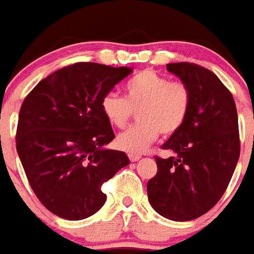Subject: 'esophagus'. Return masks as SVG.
<instances>
[{
  "mask_svg": "<svg viewBox=\"0 0 254 254\" xmlns=\"http://www.w3.org/2000/svg\"><path fill=\"white\" fill-rule=\"evenodd\" d=\"M128 159L131 160L132 162H135V161H137V160L141 159V156L137 155V153H128Z\"/></svg>",
  "mask_w": 254,
  "mask_h": 254,
  "instance_id": "1",
  "label": "esophagus"
}]
</instances>
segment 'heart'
Wrapping results in <instances>:
<instances>
[{"label":"heart","instance_id":"1","mask_svg":"<svg viewBox=\"0 0 254 254\" xmlns=\"http://www.w3.org/2000/svg\"><path fill=\"white\" fill-rule=\"evenodd\" d=\"M137 110L139 123L118 135L117 145L128 153H141L159 137L170 136L181 129L191 109V92L182 81H170L155 70L145 69L125 85V98L107 93L101 110L111 126L123 128L132 110Z\"/></svg>","mask_w":254,"mask_h":254}]
</instances>
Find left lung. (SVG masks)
Listing matches in <instances>:
<instances>
[{"label":"left lung","instance_id":"1","mask_svg":"<svg viewBox=\"0 0 254 254\" xmlns=\"http://www.w3.org/2000/svg\"><path fill=\"white\" fill-rule=\"evenodd\" d=\"M191 92V109L181 129L155 156L157 173L147 184L156 212L174 222H188L214 207L230 184L240 157L235 99L218 76L192 63L166 64Z\"/></svg>","mask_w":254,"mask_h":254}]
</instances>
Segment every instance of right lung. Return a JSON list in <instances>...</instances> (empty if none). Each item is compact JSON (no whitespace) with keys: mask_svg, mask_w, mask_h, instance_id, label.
<instances>
[{"mask_svg":"<svg viewBox=\"0 0 254 254\" xmlns=\"http://www.w3.org/2000/svg\"><path fill=\"white\" fill-rule=\"evenodd\" d=\"M133 69L74 63L43 78L22 103L17 152L40 203L63 219L81 220L102 207L101 188L129 164L103 149L114 139L101 101Z\"/></svg>","mask_w":254,"mask_h":254,"instance_id":"obj_1","label":"right lung"}]
</instances>
